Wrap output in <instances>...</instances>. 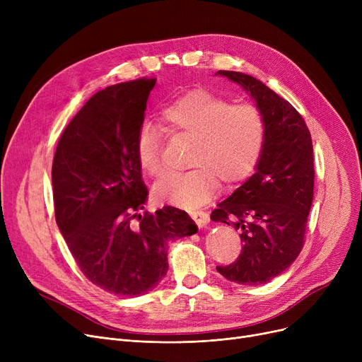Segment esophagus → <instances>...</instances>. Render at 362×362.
Returning a JSON list of instances; mask_svg holds the SVG:
<instances>
[{
	"label": "esophagus",
	"mask_w": 362,
	"mask_h": 362,
	"mask_svg": "<svg viewBox=\"0 0 362 362\" xmlns=\"http://www.w3.org/2000/svg\"><path fill=\"white\" fill-rule=\"evenodd\" d=\"M189 214H191V217L195 220L199 229H202V227H205L208 223H210V216L204 211H191Z\"/></svg>",
	"instance_id": "1"
}]
</instances>
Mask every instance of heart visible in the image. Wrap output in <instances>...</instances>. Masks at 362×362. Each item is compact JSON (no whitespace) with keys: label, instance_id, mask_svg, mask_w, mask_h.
<instances>
[{"label":"heart","instance_id":"1","mask_svg":"<svg viewBox=\"0 0 362 362\" xmlns=\"http://www.w3.org/2000/svg\"><path fill=\"white\" fill-rule=\"evenodd\" d=\"M175 135L194 141L186 173L170 175L154 186L158 202L180 208H197L210 199L218 186L248 177L261 156L265 124L252 104H230L208 90H192L167 105L161 114ZM136 158L149 176H161V135L144 123L136 135Z\"/></svg>","mask_w":362,"mask_h":362}]
</instances>
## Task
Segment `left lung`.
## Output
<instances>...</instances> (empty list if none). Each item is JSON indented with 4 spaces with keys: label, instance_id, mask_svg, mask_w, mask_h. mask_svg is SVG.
<instances>
[{
    "label": "left lung",
    "instance_id": "obj_1",
    "mask_svg": "<svg viewBox=\"0 0 362 362\" xmlns=\"http://www.w3.org/2000/svg\"><path fill=\"white\" fill-rule=\"evenodd\" d=\"M216 74L250 95L265 124L255 173L211 213L213 221L239 230L243 242L239 258L217 272L254 286L283 273L302 250L314 195L313 141L300 114L269 86L240 71Z\"/></svg>",
    "mask_w": 362,
    "mask_h": 362
}]
</instances>
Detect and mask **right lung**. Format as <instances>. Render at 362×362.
I'll return each mask as SVG.
<instances>
[{
    "mask_svg": "<svg viewBox=\"0 0 362 362\" xmlns=\"http://www.w3.org/2000/svg\"><path fill=\"white\" fill-rule=\"evenodd\" d=\"M154 86L156 79H138L95 93L63 132L52 161L55 220L73 258L88 280L122 296L154 289L168 270V242L198 230L175 206L132 226L148 199L135 142Z\"/></svg>",
    "mask_w": 362,
    "mask_h": 362,
    "instance_id": "obj_1",
    "label": "right lung"
}]
</instances>
